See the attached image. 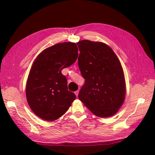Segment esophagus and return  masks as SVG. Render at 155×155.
<instances>
[{
  "label": "esophagus",
  "mask_w": 155,
  "mask_h": 155,
  "mask_svg": "<svg viewBox=\"0 0 155 155\" xmlns=\"http://www.w3.org/2000/svg\"><path fill=\"white\" fill-rule=\"evenodd\" d=\"M75 94L76 95V96H78V94H79V91L78 90V91H75Z\"/></svg>",
  "instance_id": "obj_1"
}]
</instances>
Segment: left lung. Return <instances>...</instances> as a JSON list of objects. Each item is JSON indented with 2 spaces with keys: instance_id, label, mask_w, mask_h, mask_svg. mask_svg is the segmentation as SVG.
<instances>
[{
  "instance_id": "8db88e82",
  "label": "left lung",
  "mask_w": 155,
  "mask_h": 155,
  "mask_svg": "<svg viewBox=\"0 0 155 155\" xmlns=\"http://www.w3.org/2000/svg\"><path fill=\"white\" fill-rule=\"evenodd\" d=\"M78 67L85 83L79 99L94 114L104 118L116 114L125 96L124 74L120 61L109 46L83 40L77 43Z\"/></svg>"
}]
</instances>
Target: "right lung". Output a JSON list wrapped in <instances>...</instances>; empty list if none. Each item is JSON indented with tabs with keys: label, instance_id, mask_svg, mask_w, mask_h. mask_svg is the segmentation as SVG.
Here are the masks:
<instances>
[{
	"label": "right lung",
	"instance_id": "1",
	"mask_svg": "<svg viewBox=\"0 0 155 155\" xmlns=\"http://www.w3.org/2000/svg\"><path fill=\"white\" fill-rule=\"evenodd\" d=\"M76 43H63L45 49L37 56L28 78L26 98L31 109L39 118L54 121L66 112L76 99L68 91L67 79L61 70L76 62Z\"/></svg>",
	"mask_w": 155,
	"mask_h": 155
}]
</instances>
